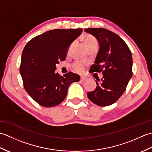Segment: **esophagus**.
Returning <instances> with one entry per match:
<instances>
[{"label":"esophagus","mask_w":152,"mask_h":152,"mask_svg":"<svg viewBox=\"0 0 152 152\" xmlns=\"http://www.w3.org/2000/svg\"><path fill=\"white\" fill-rule=\"evenodd\" d=\"M80 80H81V81H86V80H88V78H86V77L82 76L81 78H80Z\"/></svg>","instance_id":"34e87169"}]
</instances>
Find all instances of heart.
<instances>
[{"instance_id":"1","label":"heart","mask_w":152,"mask_h":152,"mask_svg":"<svg viewBox=\"0 0 152 152\" xmlns=\"http://www.w3.org/2000/svg\"><path fill=\"white\" fill-rule=\"evenodd\" d=\"M84 42L88 48L93 46H96V45H98L97 40H96L94 37L92 36V35H88V36H86L84 39ZM86 66V63L81 62V61H76V62L72 64V69H73L74 72L78 73H82L84 72Z\"/></svg>"}]
</instances>
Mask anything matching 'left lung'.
Returning a JSON list of instances; mask_svg holds the SVG:
<instances>
[{
  "mask_svg": "<svg viewBox=\"0 0 152 152\" xmlns=\"http://www.w3.org/2000/svg\"><path fill=\"white\" fill-rule=\"evenodd\" d=\"M98 40L99 50L90 73L102 72L103 77L95 80L96 88L88 93L92 102L100 106L114 104L125 91L133 76V58L127 45L118 34L104 28L84 30Z\"/></svg>",
  "mask_w": 152,
  "mask_h": 152,
  "instance_id": "8db88e82",
  "label": "left lung"
}]
</instances>
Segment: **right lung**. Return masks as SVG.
I'll use <instances>...</instances> for the list:
<instances>
[{
	"label": "right lung",
	"mask_w": 152,
	"mask_h": 152,
	"mask_svg": "<svg viewBox=\"0 0 152 152\" xmlns=\"http://www.w3.org/2000/svg\"><path fill=\"white\" fill-rule=\"evenodd\" d=\"M82 28L54 29L38 35L25 46L20 74L24 88L32 99L44 107H53L66 98L71 83L79 82L77 74L56 73V64L64 61L70 44Z\"/></svg>",
	"instance_id": "1"
}]
</instances>
